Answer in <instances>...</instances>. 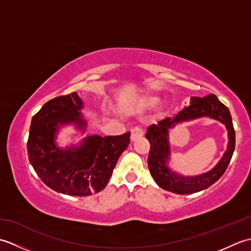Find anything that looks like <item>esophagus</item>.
Wrapping results in <instances>:
<instances>
[{
    "label": "esophagus",
    "instance_id": "esophagus-1",
    "mask_svg": "<svg viewBox=\"0 0 251 251\" xmlns=\"http://www.w3.org/2000/svg\"><path fill=\"white\" fill-rule=\"evenodd\" d=\"M142 136H143V129L141 128V127L136 126V127H134V128L131 129L130 139H131L132 141L139 139V138H141Z\"/></svg>",
    "mask_w": 251,
    "mask_h": 251
}]
</instances>
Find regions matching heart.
<instances>
[{
	"label": "heart",
	"mask_w": 251,
	"mask_h": 251,
	"mask_svg": "<svg viewBox=\"0 0 251 251\" xmlns=\"http://www.w3.org/2000/svg\"><path fill=\"white\" fill-rule=\"evenodd\" d=\"M156 98H150V100H149V102H150L151 104H153V103H155L156 102Z\"/></svg>",
	"instance_id": "obj_1"
}]
</instances>
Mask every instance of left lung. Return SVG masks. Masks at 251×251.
<instances>
[{
  "instance_id": "left-lung-1",
  "label": "left lung",
  "mask_w": 251,
  "mask_h": 251,
  "mask_svg": "<svg viewBox=\"0 0 251 251\" xmlns=\"http://www.w3.org/2000/svg\"><path fill=\"white\" fill-rule=\"evenodd\" d=\"M201 116H210L222 121L227 126L229 130V145L225 155L214 170L206 174L195 177H182L174 174L164 165L169 155L168 128L177 122ZM146 138L150 142L148 166L152 177L162 189L177 194H192L214 184L225 174L235 149V130L233 127L231 113L226 105L223 104L214 94L208 95L204 98L192 97L191 104L181 110L174 119L166 117L159 121L157 124L149 126Z\"/></svg>"
}]
</instances>
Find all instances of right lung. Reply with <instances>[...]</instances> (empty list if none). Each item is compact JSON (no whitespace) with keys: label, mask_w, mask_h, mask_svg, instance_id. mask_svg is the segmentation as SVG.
Masks as SVG:
<instances>
[{"label":"right lung","mask_w":251,"mask_h":251,"mask_svg":"<svg viewBox=\"0 0 251 251\" xmlns=\"http://www.w3.org/2000/svg\"><path fill=\"white\" fill-rule=\"evenodd\" d=\"M82 101L76 93L58 96L42 106L31 121L26 148L29 161L43 182L54 191L73 196L98 193L108 184L121 154L130 142V132L120 136H90L78 148L61 151L54 136L58 125L85 122L78 110Z\"/></svg>","instance_id":"right-lung-1"}]
</instances>
